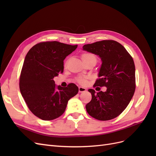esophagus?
Wrapping results in <instances>:
<instances>
[{
	"label": "esophagus",
	"instance_id": "obj_1",
	"mask_svg": "<svg viewBox=\"0 0 156 156\" xmlns=\"http://www.w3.org/2000/svg\"><path fill=\"white\" fill-rule=\"evenodd\" d=\"M87 91V89L84 87H79V92H84Z\"/></svg>",
	"mask_w": 156,
	"mask_h": 156
}]
</instances>
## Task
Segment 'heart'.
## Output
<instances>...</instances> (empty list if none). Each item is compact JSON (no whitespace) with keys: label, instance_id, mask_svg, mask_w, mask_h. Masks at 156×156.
<instances>
[{"label":"heart","instance_id":"heart-1","mask_svg":"<svg viewBox=\"0 0 156 156\" xmlns=\"http://www.w3.org/2000/svg\"><path fill=\"white\" fill-rule=\"evenodd\" d=\"M81 58L83 62H87L90 60H95L96 61V57L95 55L91 53H83L81 55ZM77 81L81 84H86L87 83V79L86 77H80L77 79Z\"/></svg>","mask_w":156,"mask_h":156}]
</instances>
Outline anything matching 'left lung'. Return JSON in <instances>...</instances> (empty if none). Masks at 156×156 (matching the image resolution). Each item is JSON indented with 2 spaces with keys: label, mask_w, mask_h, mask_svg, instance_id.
<instances>
[{
  "label": "left lung",
  "mask_w": 156,
  "mask_h": 156,
  "mask_svg": "<svg viewBox=\"0 0 156 156\" xmlns=\"http://www.w3.org/2000/svg\"><path fill=\"white\" fill-rule=\"evenodd\" d=\"M83 50L98 55L101 65L94 87H105V92L88 89L92 100L86 105L88 114L99 120L115 119L124 111L135 90L133 60L123 45L114 40L84 45Z\"/></svg>",
  "instance_id": "obj_1"
}]
</instances>
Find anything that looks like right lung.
<instances>
[{
    "instance_id": "add662e5",
    "label": "right lung",
    "mask_w": 156,
    "mask_h": 156,
    "mask_svg": "<svg viewBox=\"0 0 156 156\" xmlns=\"http://www.w3.org/2000/svg\"><path fill=\"white\" fill-rule=\"evenodd\" d=\"M77 45L58 41L39 43L28 52L20 79L23 98L30 111L43 120H51L62 115L70 98L78 93L73 83L67 87L56 86L53 78L64 72V60Z\"/></svg>"
}]
</instances>
